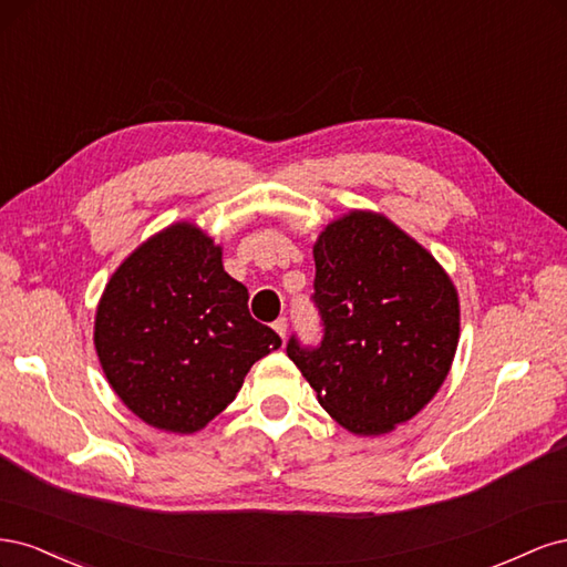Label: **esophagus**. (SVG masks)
<instances>
[{
	"instance_id": "1",
	"label": "esophagus",
	"mask_w": 567,
	"mask_h": 567,
	"mask_svg": "<svg viewBox=\"0 0 567 567\" xmlns=\"http://www.w3.org/2000/svg\"><path fill=\"white\" fill-rule=\"evenodd\" d=\"M271 326H274V331H277L281 338H286V329H288V321H286V317H279V319L274 321Z\"/></svg>"
}]
</instances>
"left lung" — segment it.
Returning a JSON list of instances; mask_svg holds the SVG:
<instances>
[{
	"label": "left lung",
	"mask_w": 567,
	"mask_h": 567,
	"mask_svg": "<svg viewBox=\"0 0 567 567\" xmlns=\"http://www.w3.org/2000/svg\"><path fill=\"white\" fill-rule=\"evenodd\" d=\"M315 302L323 340H288V357L319 404L354 435H383L414 419L452 369L461 310L435 257L392 219L350 210L315 241Z\"/></svg>",
	"instance_id": "8db88e82"
}]
</instances>
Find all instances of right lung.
Wrapping results in <instances>:
<instances>
[{
  "mask_svg": "<svg viewBox=\"0 0 567 567\" xmlns=\"http://www.w3.org/2000/svg\"><path fill=\"white\" fill-rule=\"evenodd\" d=\"M94 348L113 392L144 423L192 435L225 411L281 338L248 312L221 246L175 221L136 246L96 305Z\"/></svg>",
  "mask_w": 567,
  "mask_h": 567,
  "instance_id": "obj_1",
  "label": "right lung"
}]
</instances>
